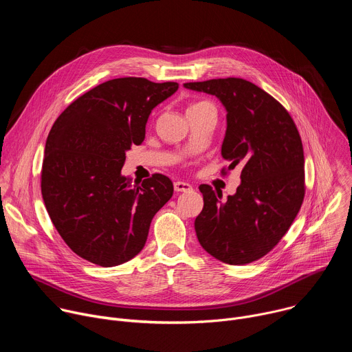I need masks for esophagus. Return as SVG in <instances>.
Here are the masks:
<instances>
[{
  "instance_id": "obj_1",
  "label": "esophagus",
  "mask_w": 352,
  "mask_h": 352,
  "mask_svg": "<svg viewBox=\"0 0 352 352\" xmlns=\"http://www.w3.org/2000/svg\"><path fill=\"white\" fill-rule=\"evenodd\" d=\"M174 189H175V192H188V190H192V186L188 182L177 181V182H174Z\"/></svg>"
}]
</instances>
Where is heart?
I'll list each match as a JSON object with an SVG mask.
<instances>
[{"label": "heart", "mask_w": 352, "mask_h": 352, "mask_svg": "<svg viewBox=\"0 0 352 352\" xmlns=\"http://www.w3.org/2000/svg\"><path fill=\"white\" fill-rule=\"evenodd\" d=\"M200 104H206V102H199V103H193L190 107H193V106H200Z\"/></svg>", "instance_id": "b5f03b06"}]
</instances>
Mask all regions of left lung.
I'll use <instances>...</instances> for the list:
<instances>
[{
  "instance_id": "obj_1",
  "label": "left lung",
  "mask_w": 352,
  "mask_h": 352,
  "mask_svg": "<svg viewBox=\"0 0 352 352\" xmlns=\"http://www.w3.org/2000/svg\"><path fill=\"white\" fill-rule=\"evenodd\" d=\"M214 94L227 110L221 155L242 167L236 193L219 202L221 192L200 185L204 209L195 220L200 245L228 265H248L280 242L305 196L304 148L289 113L255 83L241 78L184 83Z\"/></svg>"
}]
</instances>
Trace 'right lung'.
I'll list each match as a JSON object with an SVG mask.
<instances>
[{
	"label": "right lung",
	"instance_id": "1",
	"mask_svg": "<svg viewBox=\"0 0 352 352\" xmlns=\"http://www.w3.org/2000/svg\"><path fill=\"white\" fill-rule=\"evenodd\" d=\"M177 89V82L111 79L78 97L50 131L43 200L56 230L82 259L103 267L131 261L171 199L168 177L156 173L132 185L121 168L126 150L143 142L150 113Z\"/></svg>",
	"mask_w": 352,
	"mask_h": 352
}]
</instances>
